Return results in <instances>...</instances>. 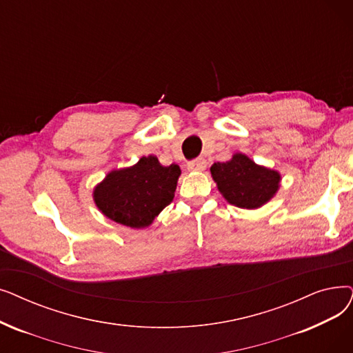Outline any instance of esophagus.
Segmentation results:
<instances>
[{
	"instance_id": "esophagus-1",
	"label": "esophagus",
	"mask_w": 353,
	"mask_h": 353,
	"mask_svg": "<svg viewBox=\"0 0 353 353\" xmlns=\"http://www.w3.org/2000/svg\"><path fill=\"white\" fill-rule=\"evenodd\" d=\"M188 168L192 172H203L206 168V161L199 159V160H193V161H189L188 164Z\"/></svg>"
}]
</instances>
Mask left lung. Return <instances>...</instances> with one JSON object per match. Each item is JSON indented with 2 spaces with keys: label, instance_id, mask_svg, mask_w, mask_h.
<instances>
[{
  "label": "left lung",
  "instance_id": "8db88e82",
  "mask_svg": "<svg viewBox=\"0 0 353 353\" xmlns=\"http://www.w3.org/2000/svg\"><path fill=\"white\" fill-rule=\"evenodd\" d=\"M210 173L226 201L243 209H255L267 203L280 183L277 172L255 164L243 154H235L226 163H214Z\"/></svg>",
  "mask_w": 353,
  "mask_h": 353
}]
</instances>
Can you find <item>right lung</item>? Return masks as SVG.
<instances>
[{"mask_svg":"<svg viewBox=\"0 0 353 353\" xmlns=\"http://www.w3.org/2000/svg\"><path fill=\"white\" fill-rule=\"evenodd\" d=\"M180 167H164L154 156L114 170L94 192L95 203L110 219L130 228L148 226L173 202Z\"/></svg>","mask_w":353,"mask_h":353,"instance_id":"1","label":"right lung"}]
</instances>
